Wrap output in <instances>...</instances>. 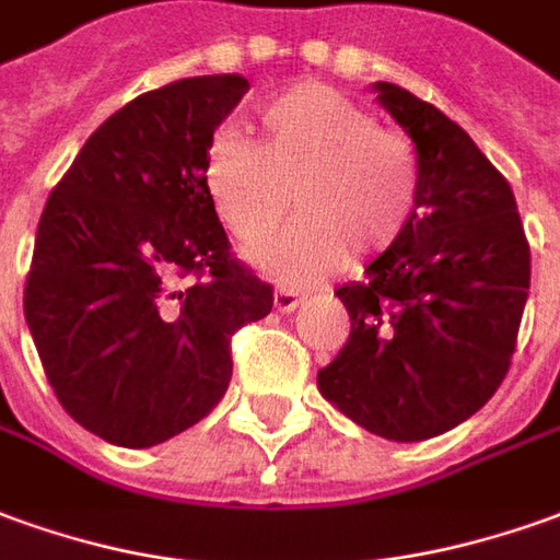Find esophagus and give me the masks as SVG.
I'll return each mask as SVG.
<instances>
[{"mask_svg":"<svg viewBox=\"0 0 560 560\" xmlns=\"http://www.w3.org/2000/svg\"><path fill=\"white\" fill-rule=\"evenodd\" d=\"M296 306H300V293L293 288H276V308L279 312H293Z\"/></svg>","mask_w":560,"mask_h":560,"instance_id":"1","label":"esophagus"}]
</instances>
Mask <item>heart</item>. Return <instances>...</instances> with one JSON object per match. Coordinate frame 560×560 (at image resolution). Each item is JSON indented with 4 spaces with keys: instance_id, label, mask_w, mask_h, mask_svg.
I'll return each instance as SVG.
<instances>
[{
    "instance_id": "b5f03b06",
    "label": "heart",
    "mask_w": 560,
    "mask_h": 560,
    "mask_svg": "<svg viewBox=\"0 0 560 560\" xmlns=\"http://www.w3.org/2000/svg\"><path fill=\"white\" fill-rule=\"evenodd\" d=\"M214 212L245 245L269 240L291 209L300 218L257 260L306 284L354 257L378 254L412 224L418 158L397 130L342 90L318 81L281 90L260 108V144L221 130L202 158Z\"/></svg>"
}]
</instances>
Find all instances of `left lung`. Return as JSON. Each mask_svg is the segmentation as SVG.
<instances>
[{"label": "left lung", "mask_w": 560, "mask_h": 560, "mask_svg": "<svg viewBox=\"0 0 560 560\" xmlns=\"http://www.w3.org/2000/svg\"><path fill=\"white\" fill-rule=\"evenodd\" d=\"M375 90L416 142L418 212L336 291L351 334L318 388L363 430L418 443L479 412L510 373L530 245L510 182L470 136L409 90Z\"/></svg>", "instance_id": "obj_1"}]
</instances>
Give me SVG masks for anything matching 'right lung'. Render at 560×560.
Returning a JSON list of instances; mask_svg holds the SVG:
<instances>
[{
  "instance_id": "obj_1",
  "label": "right lung",
  "mask_w": 560,
  "mask_h": 560,
  "mask_svg": "<svg viewBox=\"0 0 560 560\" xmlns=\"http://www.w3.org/2000/svg\"><path fill=\"white\" fill-rule=\"evenodd\" d=\"M245 93L240 75H199L136 96L45 202L23 315L60 406L105 443L148 448L209 416L233 336L272 308L202 182Z\"/></svg>"
}]
</instances>
